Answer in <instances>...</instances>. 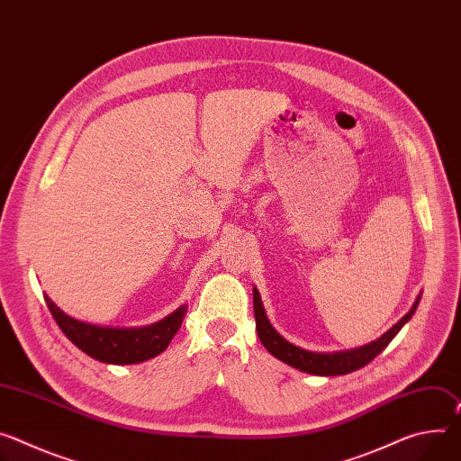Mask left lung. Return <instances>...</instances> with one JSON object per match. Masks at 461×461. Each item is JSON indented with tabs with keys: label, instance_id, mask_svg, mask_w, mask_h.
Listing matches in <instances>:
<instances>
[{
	"label": "left lung",
	"instance_id": "1",
	"mask_svg": "<svg viewBox=\"0 0 461 461\" xmlns=\"http://www.w3.org/2000/svg\"><path fill=\"white\" fill-rule=\"evenodd\" d=\"M421 302V294L415 298L411 309L393 325L390 327L383 337L376 340L364 344L360 348L353 349H344V351H330V353H316V351H307L302 349L294 344H290L285 340L281 334L272 327L270 320L267 318L259 290L254 286V312H256V329L259 334L261 344L274 355L277 360L296 367L300 371L311 373V375H321V376H332V375H348L351 371H357L369 364L376 355L383 353L388 344L397 337V332L404 327V323L410 321L413 316L417 305Z\"/></svg>",
	"mask_w": 461,
	"mask_h": 461
}]
</instances>
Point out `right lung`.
<instances>
[{"mask_svg": "<svg viewBox=\"0 0 461 461\" xmlns=\"http://www.w3.org/2000/svg\"><path fill=\"white\" fill-rule=\"evenodd\" d=\"M46 303L66 337L92 358L104 364H140L163 353L182 327L187 305L159 321L143 327H103L71 318L57 307L48 294Z\"/></svg>", "mask_w": 461, "mask_h": 461, "instance_id": "1", "label": "right lung"}]
</instances>
